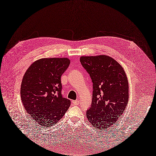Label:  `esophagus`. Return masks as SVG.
<instances>
[{
	"label": "esophagus",
	"mask_w": 156,
	"mask_h": 156,
	"mask_svg": "<svg viewBox=\"0 0 156 156\" xmlns=\"http://www.w3.org/2000/svg\"><path fill=\"white\" fill-rule=\"evenodd\" d=\"M73 104L74 105H78L79 104V101H77V100L73 101Z\"/></svg>",
	"instance_id": "1"
}]
</instances>
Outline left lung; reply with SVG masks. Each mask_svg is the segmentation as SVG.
<instances>
[{"instance_id": "8db88e82", "label": "left lung", "mask_w": 156, "mask_h": 156, "mask_svg": "<svg viewBox=\"0 0 156 156\" xmlns=\"http://www.w3.org/2000/svg\"><path fill=\"white\" fill-rule=\"evenodd\" d=\"M93 83L92 101L87 117L96 129L115 125L128 102V83L122 67L105 55L80 57Z\"/></svg>"}]
</instances>
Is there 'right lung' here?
<instances>
[{
  "label": "right lung",
  "instance_id": "obj_1",
  "mask_svg": "<svg viewBox=\"0 0 156 156\" xmlns=\"http://www.w3.org/2000/svg\"><path fill=\"white\" fill-rule=\"evenodd\" d=\"M68 58H43L27 69L20 98L26 112L37 125L52 126L65 114L71 101L61 94V77L69 65Z\"/></svg>",
  "mask_w": 156,
  "mask_h": 156
}]
</instances>
